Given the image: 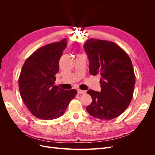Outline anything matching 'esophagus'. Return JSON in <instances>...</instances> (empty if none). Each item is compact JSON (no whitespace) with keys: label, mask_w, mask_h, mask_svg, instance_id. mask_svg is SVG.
<instances>
[{"label":"esophagus","mask_w":155,"mask_h":155,"mask_svg":"<svg viewBox=\"0 0 155 155\" xmlns=\"http://www.w3.org/2000/svg\"><path fill=\"white\" fill-rule=\"evenodd\" d=\"M85 93H86L85 91H82V90H80V89H79V90H78V94H85Z\"/></svg>","instance_id":"1"}]
</instances>
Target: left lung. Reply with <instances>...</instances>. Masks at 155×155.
Masks as SVG:
<instances>
[{
	"label": "left lung",
	"instance_id": "left-lung-1",
	"mask_svg": "<svg viewBox=\"0 0 155 155\" xmlns=\"http://www.w3.org/2000/svg\"><path fill=\"white\" fill-rule=\"evenodd\" d=\"M89 60V72L101 76V91H87L92 103L89 114L100 120L116 118L127 109L133 98L135 75L128 54L113 42L90 39L84 44Z\"/></svg>",
	"mask_w": 155,
	"mask_h": 155
}]
</instances>
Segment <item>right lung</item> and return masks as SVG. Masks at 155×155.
Here are the masks:
<instances>
[{"instance_id": "obj_1", "label": "right lung", "mask_w": 155, "mask_h": 155, "mask_svg": "<svg viewBox=\"0 0 155 155\" xmlns=\"http://www.w3.org/2000/svg\"><path fill=\"white\" fill-rule=\"evenodd\" d=\"M67 47V39L42 46L28 58L22 67L18 88L25 104L41 120L61 116L77 91H64L54 85L59 61Z\"/></svg>"}]
</instances>
